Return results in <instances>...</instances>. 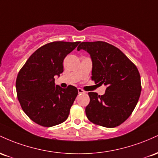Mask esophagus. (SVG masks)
I'll use <instances>...</instances> for the list:
<instances>
[{
	"mask_svg": "<svg viewBox=\"0 0 158 158\" xmlns=\"http://www.w3.org/2000/svg\"><path fill=\"white\" fill-rule=\"evenodd\" d=\"M77 91H78V93H79V94L85 93V91H84V90H83L82 89H81V88H78V89H77Z\"/></svg>",
	"mask_w": 158,
	"mask_h": 158,
	"instance_id": "1",
	"label": "esophagus"
}]
</instances>
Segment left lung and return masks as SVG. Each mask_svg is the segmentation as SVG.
Returning a JSON list of instances; mask_svg holds the SVG:
<instances>
[{"mask_svg":"<svg viewBox=\"0 0 158 158\" xmlns=\"http://www.w3.org/2000/svg\"><path fill=\"white\" fill-rule=\"evenodd\" d=\"M86 51L93 63L92 80L107 86L98 95L90 92L86 106L88 119L95 125L114 127L131 116L141 93V81L136 65L119 49L102 41L81 42L77 51Z\"/></svg>","mask_w":158,"mask_h":158,"instance_id":"8db88e82","label":"left lung"}]
</instances>
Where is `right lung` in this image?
I'll use <instances>...</instances> for the list:
<instances>
[{"mask_svg":"<svg viewBox=\"0 0 158 158\" xmlns=\"http://www.w3.org/2000/svg\"><path fill=\"white\" fill-rule=\"evenodd\" d=\"M80 42H53L35 51L19 72L15 87L22 110L44 127L63 123L77 97V89L61 88L54 77L63 72V60Z\"/></svg>","mask_w":158,"mask_h":158,"instance_id":"obj_1","label":"right lung"}]
</instances>
